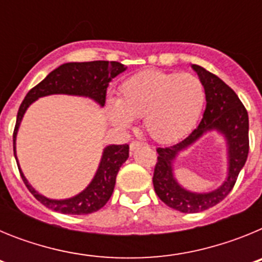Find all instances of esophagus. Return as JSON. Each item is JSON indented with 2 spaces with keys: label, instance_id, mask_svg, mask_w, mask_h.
<instances>
[{
  "label": "esophagus",
  "instance_id": "1",
  "mask_svg": "<svg viewBox=\"0 0 262 262\" xmlns=\"http://www.w3.org/2000/svg\"><path fill=\"white\" fill-rule=\"evenodd\" d=\"M142 145L143 144L140 142H138V140H134V142H131V144H129V149H131V151H135L136 148H140Z\"/></svg>",
  "mask_w": 262,
  "mask_h": 262
}]
</instances>
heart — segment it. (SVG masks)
I'll return each instance as SVG.
<instances>
[{"instance_id": "heart-1", "label": "heart", "mask_w": 262, "mask_h": 262, "mask_svg": "<svg viewBox=\"0 0 262 262\" xmlns=\"http://www.w3.org/2000/svg\"><path fill=\"white\" fill-rule=\"evenodd\" d=\"M119 99L107 101L110 119L129 127L144 118V128L157 142H172L190 131L205 103V88L191 73L140 72L120 85Z\"/></svg>"}]
</instances>
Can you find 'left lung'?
<instances>
[{"label": "left lung", "mask_w": 262, "mask_h": 262, "mask_svg": "<svg viewBox=\"0 0 262 262\" xmlns=\"http://www.w3.org/2000/svg\"><path fill=\"white\" fill-rule=\"evenodd\" d=\"M205 88L206 110L201 123L189 136L169 147L157 148L154 187L166 206L181 212H200L226 198L237 180L249 152L248 113L239 97L226 82L205 68L193 64ZM216 129L226 138L229 147V174L226 181L209 193H191L178 184L172 176V161L178 151L196 141L203 133Z\"/></svg>", "instance_id": "left-lung-1"}]
</instances>
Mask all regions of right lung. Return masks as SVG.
I'll list each match as a JSON object with an SVG mask.
<instances>
[{
	"instance_id": "add662e5",
	"label": "right lung",
	"mask_w": 262,
	"mask_h": 262,
	"mask_svg": "<svg viewBox=\"0 0 262 262\" xmlns=\"http://www.w3.org/2000/svg\"><path fill=\"white\" fill-rule=\"evenodd\" d=\"M123 71H126V67L120 62L98 60V61L67 62L51 72L45 80L40 81L36 86L30 90L20 103L17 114V123L14 127L13 134L15 160H17L15 138H17L20 120H22L23 114L26 113L27 107L34 101L40 97L50 96V94H71V96L89 97L94 99L99 106H105L108 82ZM128 144L107 145L103 149L102 159L92 182L88 185L84 191H81L80 194L68 200H50L39 194L23 176L18 161L17 164L23 182L30 193L35 196L41 205L61 214L86 215L102 209L110 200L111 194L114 191L115 180H117L119 168L128 159Z\"/></svg>"
}]
</instances>
